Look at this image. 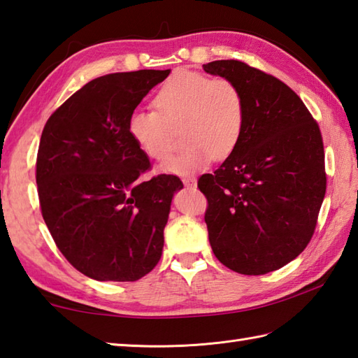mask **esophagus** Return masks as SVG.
I'll return each mask as SVG.
<instances>
[{"instance_id":"34e87169","label":"esophagus","mask_w":358,"mask_h":358,"mask_svg":"<svg viewBox=\"0 0 358 358\" xmlns=\"http://www.w3.org/2000/svg\"><path fill=\"white\" fill-rule=\"evenodd\" d=\"M183 185H185L186 187H192V186L196 185V180H195L194 177H185V178H183Z\"/></svg>"}]
</instances>
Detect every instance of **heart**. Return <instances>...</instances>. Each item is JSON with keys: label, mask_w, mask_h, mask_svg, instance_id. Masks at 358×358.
<instances>
[{"label": "heart", "mask_w": 358, "mask_h": 358, "mask_svg": "<svg viewBox=\"0 0 358 358\" xmlns=\"http://www.w3.org/2000/svg\"><path fill=\"white\" fill-rule=\"evenodd\" d=\"M154 106L155 110H134L127 132L144 155L164 159L180 129L186 146L159 166L163 172L200 171L212 157L226 158L238 146L246 104L241 89L229 78L178 71L157 90Z\"/></svg>", "instance_id": "b5f03b06"}]
</instances>
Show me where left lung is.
Masks as SVG:
<instances>
[{
  "mask_svg": "<svg viewBox=\"0 0 358 358\" xmlns=\"http://www.w3.org/2000/svg\"><path fill=\"white\" fill-rule=\"evenodd\" d=\"M235 81L246 120L238 146L199 178L220 263L245 275L283 268L310 241L326 192L320 127L283 81L238 59L203 64Z\"/></svg>",
  "mask_w": 358,
  "mask_h": 358,
  "instance_id": "8db88e82",
  "label": "left lung"
}]
</instances>
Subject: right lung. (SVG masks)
I'll return each mask as SVG.
<instances>
[{
  "mask_svg": "<svg viewBox=\"0 0 358 358\" xmlns=\"http://www.w3.org/2000/svg\"><path fill=\"white\" fill-rule=\"evenodd\" d=\"M171 71L98 77L45 123L36 155L41 214L66 260L98 281H135L162 258L177 175L140 180L149 158L127 132L129 115Z\"/></svg>",
  "mask_w": 358,
  "mask_h": 358,
  "instance_id": "right-lung-1",
  "label": "right lung"
}]
</instances>
